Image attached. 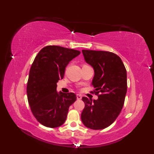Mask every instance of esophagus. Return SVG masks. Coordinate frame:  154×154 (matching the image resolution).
Here are the masks:
<instances>
[{
	"label": "esophagus",
	"instance_id": "esophagus-1",
	"mask_svg": "<svg viewBox=\"0 0 154 154\" xmlns=\"http://www.w3.org/2000/svg\"><path fill=\"white\" fill-rule=\"evenodd\" d=\"M82 95H80V94H77V98L78 99V100H81V99H82Z\"/></svg>",
	"mask_w": 154,
	"mask_h": 154
}]
</instances>
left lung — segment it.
<instances>
[{
  "label": "left lung",
  "instance_id": "8db88e82",
  "mask_svg": "<svg viewBox=\"0 0 154 154\" xmlns=\"http://www.w3.org/2000/svg\"><path fill=\"white\" fill-rule=\"evenodd\" d=\"M85 62L94 70L91 93L97 100L83 97L85 107L82 121L85 126L101 130L110 126L122 111L127 92V73L123 62L116 54L105 51L82 50Z\"/></svg>",
  "mask_w": 154,
  "mask_h": 154
}]
</instances>
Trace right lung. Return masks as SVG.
Returning a JSON list of instances; mask_svg holds the SVG:
<instances>
[{
	"mask_svg": "<svg viewBox=\"0 0 154 154\" xmlns=\"http://www.w3.org/2000/svg\"><path fill=\"white\" fill-rule=\"evenodd\" d=\"M81 52L57 45L43 48L31 66L27 83V97L31 111L39 123L49 128L62 126L69 108L77 99L72 92L58 93V81L65 68Z\"/></svg>",
	"mask_w": 154,
	"mask_h": 154,
	"instance_id": "obj_1",
	"label": "right lung"
}]
</instances>
